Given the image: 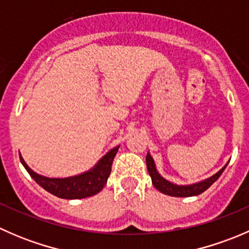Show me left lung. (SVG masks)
I'll return each instance as SVG.
<instances>
[{
  "mask_svg": "<svg viewBox=\"0 0 249 249\" xmlns=\"http://www.w3.org/2000/svg\"><path fill=\"white\" fill-rule=\"evenodd\" d=\"M145 162H147V169L149 172L150 177H152V183L155 188H157L159 192H161L162 194L170 195V196H176V197H188V196H195V195H199L201 193L207 190L218 178L220 177L223 171L225 170L227 165L223 167L222 170H219L215 175H213L212 177L207 178V179L202 180V182L195 183V184H189V185H177L173 184V183L169 182L167 179H165L164 177L159 175V172L157 171V167H155L154 160L150 157V154L148 153L147 158H145Z\"/></svg>",
  "mask_w": 249,
  "mask_h": 249,
  "instance_id": "1",
  "label": "left lung"
}]
</instances>
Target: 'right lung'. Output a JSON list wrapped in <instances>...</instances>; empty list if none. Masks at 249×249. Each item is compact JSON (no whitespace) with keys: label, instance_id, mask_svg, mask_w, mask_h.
Returning a JSON list of instances; mask_svg holds the SVG:
<instances>
[{"label":"right lung","instance_id":"add662e5","mask_svg":"<svg viewBox=\"0 0 249 249\" xmlns=\"http://www.w3.org/2000/svg\"><path fill=\"white\" fill-rule=\"evenodd\" d=\"M118 149H119V145L110 149L104 158H101V160L90 171L67 178H48L44 177V176L38 175V173L34 172L27 166L26 162L24 161L22 157L20 155V153L19 157L20 161L24 165L29 175L43 189H46L47 192L55 195V196L61 197V199L73 200L92 196V195L101 192L102 188L106 185L107 179H108L110 175L113 160H114Z\"/></svg>","mask_w":249,"mask_h":249}]
</instances>
